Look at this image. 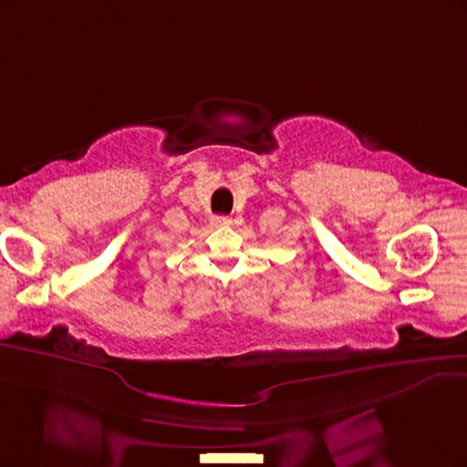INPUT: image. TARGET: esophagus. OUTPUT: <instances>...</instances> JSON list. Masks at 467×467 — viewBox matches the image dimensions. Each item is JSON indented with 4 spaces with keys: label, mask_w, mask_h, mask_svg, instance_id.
Masks as SVG:
<instances>
[{
    "label": "esophagus",
    "mask_w": 467,
    "mask_h": 467,
    "mask_svg": "<svg viewBox=\"0 0 467 467\" xmlns=\"http://www.w3.org/2000/svg\"><path fill=\"white\" fill-rule=\"evenodd\" d=\"M231 217H224V215H215L212 217V224L213 227H227V224H231Z\"/></svg>",
    "instance_id": "1"
}]
</instances>
